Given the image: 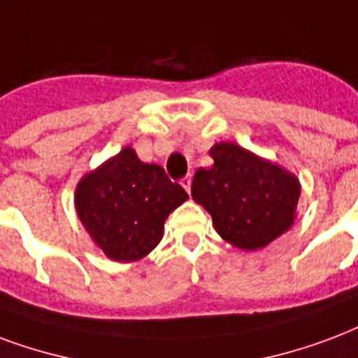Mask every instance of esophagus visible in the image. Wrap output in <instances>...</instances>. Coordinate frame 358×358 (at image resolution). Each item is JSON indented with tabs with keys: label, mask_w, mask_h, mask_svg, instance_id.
Returning <instances> with one entry per match:
<instances>
[{
	"label": "esophagus",
	"mask_w": 358,
	"mask_h": 358,
	"mask_svg": "<svg viewBox=\"0 0 358 358\" xmlns=\"http://www.w3.org/2000/svg\"><path fill=\"white\" fill-rule=\"evenodd\" d=\"M180 184H182V186H184V189L189 193V189H192V176H189V174H187V176H184V178L180 180Z\"/></svg>",
	"instance_id": "1"
}]
</instances>
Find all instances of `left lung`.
Returning <instances> with one entry per match:
<instances>
[{
	"mask_svg": "<svg viewBox=\"0 0 358 358\" xmlns=\"http://www.w3.org/2000/svg\"><path fill=\"white\" fill-rule=\"evenodd\" d=\"M210 157L214 165L193 176L192 197L213 216L222 239L258 250L290 229L300 197L296 176L231 142L214 145Z\"/></svg>",
	"mask_w": 358,
	"mask_h": 358,
	"instance_id": "8db88e82",
	"label": "left lung"
}]
</instances>
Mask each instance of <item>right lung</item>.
Wrapping results in <instances>:
<instances>
[{
  "label": "right lung",
  "mask_w": 358,
  "mask_h": 358,
  "mask_svg": "<svg viewBox=\"0 0 358 358\" xmlns=\"http://www.w3.org/2000/svg\"><path fill=\"white\" fill-rule=\"evenodd\" d=\"M186 199L163 166L142 163L125 148L79 182L76 208L108 258L134 262L157 246L166 216Z\"/></svg>",
  "instance_id": "1"
}]
</instances>
